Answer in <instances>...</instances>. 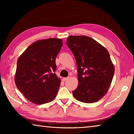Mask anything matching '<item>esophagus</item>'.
<instances>
[{"instance_id": "1", "label": "esophagus", "mask_w": 134, "mask_h": 134, "mask_svg": "<svg viewBox=\"0 0 134 134\" xmlns=\"http://www.w3.org/2000/svg\"><path fill=\"white\" fill-rule=\"evenodd\" d=\"M69 79V77H65V78H63L62 79V80L63 81H67V80H68V79Z\"/></svg>"}]
</instances>
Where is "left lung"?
<instances>
[{
  "label": "left lung",
  "instance_id": "8db88e82",
  "mask_svg": "<svg viewBox=\"0 0 134 134\" xmlns=\"http://www.w3.org/2000/svg\"><path fill=\"white\" fill-rule=\"evenodd\" d=\"M66 44L78 67L79 83L72 92L74 97L85 103L98 101L108 92L114 75V65L109 52L86 36H70Z\"/></svg>",
  "mask_w": 134,
  "mask_h": 134
}]
</instances>
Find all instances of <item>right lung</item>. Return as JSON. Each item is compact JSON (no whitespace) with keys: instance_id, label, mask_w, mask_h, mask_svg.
<instances>
[{"instance_id":"1","label":"right lung","mask_w":134,"mask_h":134,"mask_svg":"<svg viewBox=\"0 0 134 134\" xmlns=\"http://www.w3.org/2000/svg\"><path fill=\"white\" fill-rule=\"evenodd\" d=\"M63 45L61 39L38 40L31 44L17 61L15 82L28 100L43 104L53 100L60 87L56 58Z\"/></svg>"}]
</instances>
